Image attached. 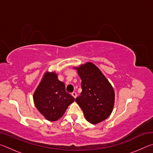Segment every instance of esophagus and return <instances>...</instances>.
I'll return each mask as SVG.
<instances>
[{
	"label": "esophagus",
	"instance_id": "esophagus-1",
	"mask_svg": "<svg viewBox=\"0 0 153 153\" xmlns=\"http://www.w3.org/2000/svg\"><path fill=\"white\" fill-rule=\"evenodd\" d=\"M71 95L73 96V97H74L75 98H76V97H77V94H76V92H72V93H71Z\"/></svg>",
	"mask_w": 153,
	"mask_h": 153
}]
</instances>
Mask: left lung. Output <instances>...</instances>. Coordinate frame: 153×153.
Masks as SVG:
<instances>
[{
  "instance_id": "obj_1",
  "label": "left lung",
  "mask_w": 153,
  "mask_h": 153,
  "mask_svg": "<svg viewBox=\"0 0 153 153\" xmlns=\"http://www.w3.org/2000/svg\"><path fill=\"white\" fill-rule=\"evenodd\" d=\"M82 79L81 95L76 101L84 117L92 124H97L109 117L115 104V91L110 82L91 62L74 67Z\"/></svg>"
}]
</instances>
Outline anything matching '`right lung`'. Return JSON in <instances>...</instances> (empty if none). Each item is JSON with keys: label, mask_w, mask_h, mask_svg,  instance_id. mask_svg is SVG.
Returning a JSON list of instances; mask_svg holds the SVG:
<instances>
[{"label": "right lung", "mask_w": 153, "mask_h": 153, "mask_svg": "<svg viewBox=\"0 0 153 153\" xmlns=\"http://www.w3.org/2000/svg\"><path fill=\"white\" fill-rule=\"evenodd\" d=\"M33 99L36 108L50 121H56L63 117L69 105L75 100L53 71L45 72L33 93Z\"/></svg>", "instance_id": "obj_1"}]
</instances>
